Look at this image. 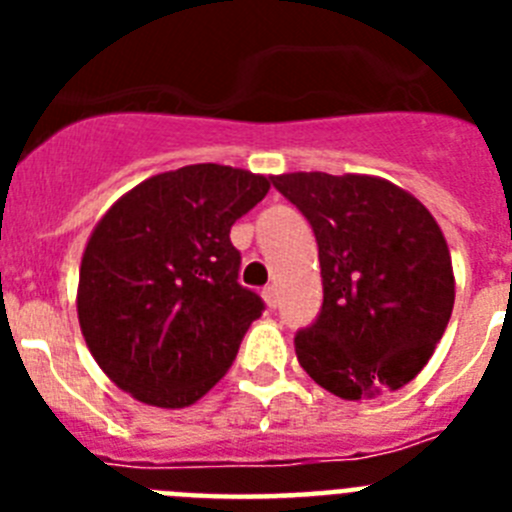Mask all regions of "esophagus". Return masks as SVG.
I'll use <instances>...</instances> for the list:
<instances>
[{"label": "esophagus", "instance_id": "1", "mask_svg": "<svg viewBox=\"0 0 512 512\" xmlns=\"http://www.w3.org/2000/svg\"><path fill=\"white\" fill-rule=\"evenodd\" d=\"M264 302H266V307H271V310L279 305V292L274 284H269V287L264 289Z\"/></svg>", "mask_w": 512, "mask_h": 512}]
</instances>
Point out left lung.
Masks as SVG:
<instances>
[{
    "label": "left lung",
    "mask_w": 512,
    "mask_h": 512,
    "mask_svg": "<svg viewBox=\"0 0 512 512\" xmlns=\"http://www.w3.org/2000/svg\"><path fill=\"white\" fill-rule=\"evenodd\" d=\"M271 184L318 241L323 310L297 333L300 366L341 400L405 387L454 310V266L436 217L382 176L295 171Z\"/></svg>",
    "instance_id": "obj_1"
}]
</instances>
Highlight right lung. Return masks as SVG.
Wrapping results in <instances>:
<instances>
[{"label":"right lung","mask_w":512,"mask_h":512,"mask_svg":"<svg viewBox=\"0 0 512 512\" xmlns=\"http://www.w3.org/2000/svg\"><path fill=\"white\" fill-rule=\"evenodd\" d=\"M264 174L220 164L164 171L99 217L79 266L81 336L107 377L153 408H187L233 364L264 302L238 284L230 225Z\"/></svg>","instance_id":"add662e5"}]
</instances>
